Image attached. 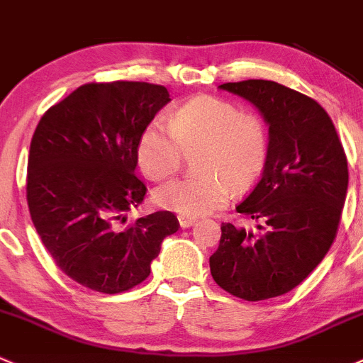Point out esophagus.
Returning <instances> with one entry per match:
<instances>
[{"mask_svg":"<svg viewBox=\"0 0 363 363\" xmlns=\"http://www.w3.org/2000/svg\"><path fill=\"white\" fill-rule=\"evenodd\" d=\"M178 222H180V227L186 229V227H192L194 223H196V218H194V216L180 215V216H178Z\"/></svg>","mask_w":363,"mask_h":363,"instance_id":"1","label":"esophagus"}]
</instances>
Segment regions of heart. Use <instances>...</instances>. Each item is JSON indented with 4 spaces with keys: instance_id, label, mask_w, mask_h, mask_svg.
Returning <instances> with one entry per match:
<instances>
[{
    "instance_id": "b5f03b06",
    "label": "heart",
    "mask_w": 363,
    "mask_h": 363,
    "mask_svg": "<svg viewBox=\"0 0 363 363\" xmlns=\"http://www.w3.org/2000/svg\"><path fill=\"white\" fill-rule=\"evenodd\" d=\"M197 152L199 177L180 178L155 190V203L185 216H199L223 206L233 186L245 190L264 171L269 134L264 121L238 104L201 96L182 104L169 124L152 122L138 143V164L150 180L180 171L185 152Z\"/></svg>"
}]
</instances>
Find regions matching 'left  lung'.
Masks as SVG:
<instances>
[{
  "mask_svg": "<svg viewBox=\"0 0 363 363\" xmlns=\"http://www.w3.org/2000/svg\"><path fill=\"white\" fill-rule=\"evenodd\" d=\"M220 89L262 113L269 155L260 180L236 206L257 229L222 223L209 269L230 295L265 301L301 285L330 250L348 190V160L315 99L271 80L229 82Z\"/></svg>",
  "mask_w": 363,
  "mask_h": 363,
  "instance_id": "1",
  "label": "left lung"
}]
</instances>
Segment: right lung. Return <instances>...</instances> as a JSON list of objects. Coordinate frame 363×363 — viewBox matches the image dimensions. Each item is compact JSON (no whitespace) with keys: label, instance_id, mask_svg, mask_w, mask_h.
<instances>
[{"label":"right lung","instance_id":"1","mask_svg":"<svg viewBox=\"0 0 363 363\" xmlns=\"http://www.w3.org/2000/svg\"><path fill=\"white\" fill-rule=\"evenodd\" d=\"M169 101L147 82L85 84L48 108L33 134L26 192L36 233L61 271L96 292L145 281L180 227L171 211L122 225L147 194L134 174L140 138Z\"/></svg>","mask_w":363,"mask_h":363}]
</instances>
